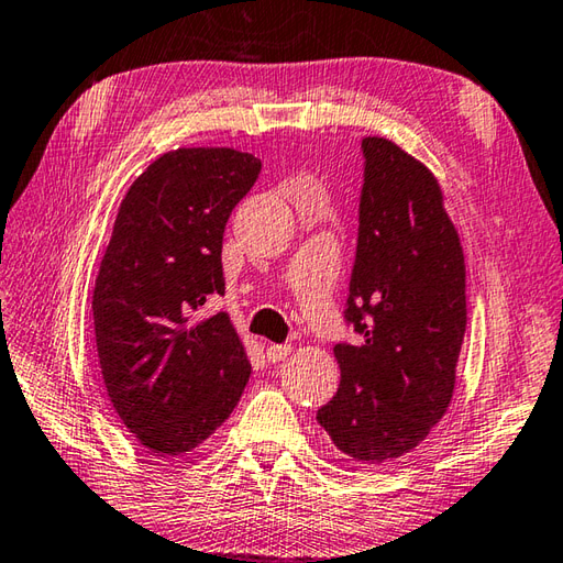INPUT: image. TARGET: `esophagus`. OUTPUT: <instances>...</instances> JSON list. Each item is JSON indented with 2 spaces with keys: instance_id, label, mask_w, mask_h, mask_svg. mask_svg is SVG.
I'll return each mask as SVG.
<instances>
[{
  "instance_id": "1",
  "label": "esophagus",
  "mask_w": 563,
  "mask_h": 563,
  "mask_svg": "<svg viewBox=\"0 0 563 563\" xmlns=\"http://www.w3.org/2000/svg\"><path fill=\"white\" fill-rule=\"evenodd\" d=\"M290 353H292L290 345H280V343L266 345V355H268L271 363H280V361H285V357H288Z\"/></svg>"
}]
</instances>
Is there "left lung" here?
<instances>
[{"label":"left lung","mask_w":563,"mask_h":563,"mask_svg":"<svg viewBox=\"0 0 563 563\" xmlns=\"http://www.w3.org/2000/svg\"><path fill=\"white\" fill-rule=\"evenodd\" d=\"M363 154L345 309L363 341L333 349L341 385L317 421L343 454L382 464L411 452L448 411L466 331V278L435 174L387 137H363Z\"/></svg>","instance_id":"1"}]
</instances>
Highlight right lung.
Masks as SVG:
<instances>
[{"label": "right lung", "instance_id": "add662e5", "mask_svg": "<svg viewBox=\"0 0 563 563\" xmlns=\"http://www.w3.org/2000/svg\"><path fill=\"white\" fill-rule=\"evenodd\" d=\"M261 162L232 147L159 154L121 200L93 285V331L106 394L157 457H181L218 430L251 375L227 312L222 234Z\"/></svg>", "mask_w": 563, "mask_h": 563}]
</instances>
